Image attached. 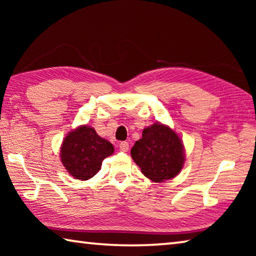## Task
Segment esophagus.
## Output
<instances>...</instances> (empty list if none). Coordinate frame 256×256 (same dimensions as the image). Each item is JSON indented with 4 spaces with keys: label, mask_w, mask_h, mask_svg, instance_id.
I'll return each instance as SVG.
<instances>
[{
    "label": "esophagus",
    "mask_w": 256,
    "mask_h": 256,
    "mask_svg": "<svg viewBox=\"0 0 256 256\" xmlns=\"http://www.w3.org/2000/svg\"><path fill=\"white\" fill-rule=\"evenodd\" d=\"M120 150L123 151V152H126V151L128 150V142H126V141L120 142Z\"/></svg>",
    "instance_id": "34e87169"
}]
</instances>
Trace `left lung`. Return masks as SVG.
<instances>
[{"label":"left lung","instance_id":"8db88e82","mask_svg":"<svg viewBox=\"0 0 256 256\" xmlns=\"http://www.w3.org/2000/svg\"><path fill=\"white\" fill-rule=\"evenodd\" d=\"M132 159L149 180H172L183 168L184 146L180 136L170 128L154 123L142 132V138L131 149Z\"/></svg>","mask_w":256,"mask_h":256}]
</instances>
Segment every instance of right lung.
I'll use <instances>...</instances> for the list:
<instances>
[{"mask_svg":"<svg viewBox=\"0 0 256 256\" xmlns=\"http://www.w3.org/2000/svg\"><path fill=\"white\" fill-rule=\"evenodd\" d=\"M114 152V146L89 126H80L68 134L60 148V160L76 180L92 178L100 170L102 160Z\"/></svg>","mask_w":256,"mask_h":256,"instance_id":"add662e5","label":"right lung"}]
</instances>
